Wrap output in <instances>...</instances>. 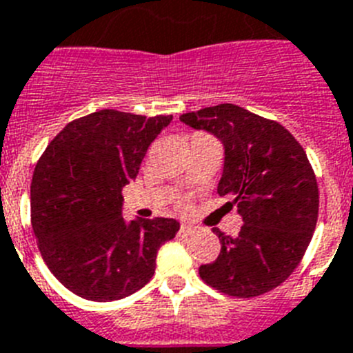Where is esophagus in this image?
I'll list each match as a JSON object with an SVG mask.
<instances>
[{
  "mask_svg": "<svg viewBox=\"0 0 353 353\" xmlns=\"http://www.w3.org/2000/svg\"><path fill=\"white\" fill-rule=\"evenodd\" d=\"M179 231H181V234L188 236V234H192V232L195 231V228H194V225H190V223H183Z\"/></svg>",
  "mask_w": 353,
  "mask_h": 353,
  "instance_id": "1",
  "label": "esophagus"
}]
</instances>
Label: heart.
<instances>
[{"label": "heart", "instance_id": "obj_1", "mask_svg": "<svg viewBox=\"0 0 353 353\" xmlns=\"http://www.w3.org/2000/svg\"><path fill=\"white\" fill-rule=\"evenodd\" d=\"M181 206H183V208H186V202H181Z\"/></svg>", "mask_w": 353, "mask_h": 353}]
</instances>
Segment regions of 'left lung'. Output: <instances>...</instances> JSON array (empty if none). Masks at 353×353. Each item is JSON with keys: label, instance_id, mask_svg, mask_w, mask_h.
<instances>
[{"label": "left lung", "instance_id": "8db88e82", "mask_svg": "<svg viewBox=\"0 0 353 353\" xmlns=\"http://www.w3.org/2000/svg\"><path fill=\"white\" fill-rule=\"evenodd\" d=\"M179 121L223 143L216 192L232 197L228 204L243 219L234 238L213 229L222 249L199 275L223 295L268 293L293 274L316 228L320 195L305 151L284 125L236 104L183 113Z\"/></svg>", "mask_w": 353, "mask_h": 353}]
</instances>
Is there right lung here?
<instances>
[{
    "instance_id": "right-lung-1",
    "label": "right lung",
    "mask_w": 353,
    "mask_h": 353,
    "mask_svg": "<svg viewBox=\"0 0 353 353\" xmlns=\"http://www.w3.org/2000/svg\"><path fill=\"white\" fill-rule=\"evenodd\" d=\"M170 121L99 110L69 122L37 161L32 228L51 274L74 295H133L154 275L159 247L179 231L174 219H122V188Z\"/></svg>"
}]
</instances>
